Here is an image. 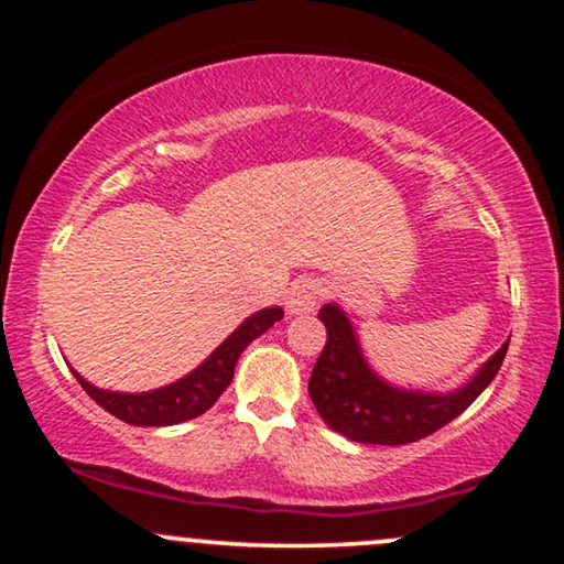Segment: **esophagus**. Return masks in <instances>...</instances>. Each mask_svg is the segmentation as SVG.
<instances>
[{
    "instance_id": "obj_1",
    "label": "esophagus",
    "mask_w": 564,
    "mask_h": 564,
    "mask_svg": "<svg viewBox=\"0 0 564 564\" xmlns=\"http://www.w3.org/2000/svg\"><path fill=\"white\" fill-rule=\"evenodd\" d=\"M323 295V284L313 276H300L290 284L288 295H284V307H288L290 315H303L311 313L315 303H318Z\"/></svg>"
}]
</instances>
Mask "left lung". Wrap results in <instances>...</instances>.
<instances>
[{
    "instance_id": "8db88e82",
    "label": "left lung",
    "mask_w": 564,
    "mask_h": 564,
    "mask_svg": "<svg viewBox=\"0 0 564 564\" xmlns=\"http://www.w3.org/2000/svg\"><path fill=\"white\" fill-rule=\"evenodd\" d=\"M318 318L328 330L315 361L307 392L315 411L336 434L359 444H411L431 436L475 403L477 395L496 380L503 365L508 341L477 369L469 382L454 392L405 390L384 382L361 354L359 338L341 307L326 303Z\"/></svg>"
}]
</instances>
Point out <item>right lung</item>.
I'll return each mask as SVG.
<instances>
[{"label":"right lung","mask_w":564,"mask_h":564,"mask_svg":"<svg viewBox=\"0 0 564 564\" xmlns=\"http://www.w3.org/2000/svg\"><path fill=\"white\" fill-rule=\"evenodd\" d=\"M282 315L284 311L276 305L249 315L197 369H192L182 380L149 392L102 390L84 380L76 369H72V372L82 388L89 392V398L97 405H102L107 413H112L115 419L126 421L130 426H174V423L192 421L210 411L215 400L234 380L236 361L246 346L272 328L276 321H282Z\"/></svg>","instance_id":"1"}]
</instances>
